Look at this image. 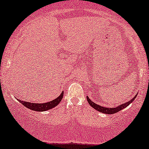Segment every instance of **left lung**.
Instances as JSON below:
<instances>
[{
	"label": "left lung",
	"mask_w": 149,
	"mask_h": 149,
	"mask_svg": "<svg viewBox=\"0 0 149 149\" xmlns=\"http://www.w3.org/2000/svg\"><path fill=\"white\" fill-rule=\"evenodd\" d=\"M135 96V97H133L132 98V100H130V101H128L126 102V103L122 104V105H120L119 106H117L116 107H102L101 105H98L97 104L94 103V102H92L91 101L90 99H89L88 96H87V101H88V103L89 105L92 106L93 108H94L95 110H96L98 112H102V113H104V114H114L116 113V112H119L120 110H123V108H125V107H126L127 106H128L129 105H130V103H132V101L135 100V98H136Z\"/></svg>",
	"instance_id": "obj_1"
}]
</instances>
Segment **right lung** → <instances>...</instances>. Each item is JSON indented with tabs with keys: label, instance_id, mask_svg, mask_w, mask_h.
I'll list each match as a JSON object with an SVG mask.
<instances>
[{
	"label": "right lung",
	"instance_id": "add662e5",
	"mask_svg": "<svg viewBox=\"0 0 149 149\" xmlns=\"http://www.w3.org/2000/svg\"><path fill=\"white\" fill-rule=\"evenodd\" d=\"M63 95H64V92H62L57 98L53 100L52 101L48 102V103H30V102L21 101V100H18V101L20 102L21 104H23L25 107L29 108L30 110L38 111V112H39V111L42 112V111L50 110V109L53 108V107L56 106L57 104L60 103L61 100L62 99V98H63Z\"/></svg>",
	"mask_w": 149,
	"mask_h": 149
}]
</instances>
